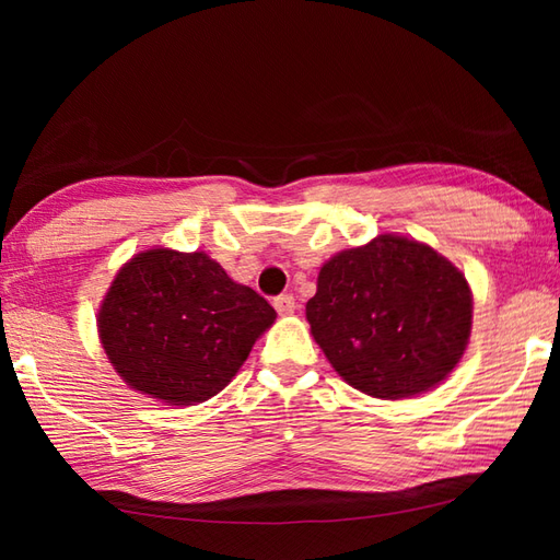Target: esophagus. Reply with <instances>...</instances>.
Segmentation results:
<instances>
[{"instance_id":"obj_1","label":"esophagus","mask_w":560,"mask_h":560,"mask_svg":"<svg viewBox=\"0 0 560 560\" xmlns=\"http://www.w3.org/2000/svg\"><path fill=\"white\" fill-rule=\"evenodd\" d=\"M273 307H277V313L279 315H291L293 311H295V299L293 295H277V299H273Z\"/></svg>"}]
</instances>
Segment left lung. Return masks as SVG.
I'll use <instances>...</instances> for the list:
<instances>
[{"label": "left lung", "mask_w": 560, "mask_h": 560, "mask_svg": "<svg viewBox=\"0 0 560 560\" xmlns=\"http://www.w3.org/2000/svg\"><path fill=\"white\" fill-rule=\"evenodd\" d=\"M305 317L351 387L401 399L443 383L459 363L471 331V291L433 247L377 235L319 269Z\"/></svg>", "instance_id": "obj_1"}]
</instances>
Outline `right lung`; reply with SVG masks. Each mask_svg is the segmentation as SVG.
Wrapping results in <instances>:
<instances>
[{
  "mask_svg": "<svg viewBox=\"0 0 560 560\" xmlns=\"http://www.w3.org/2000/svg\"><path fill=\"white\" fill-rule=\"evenodd\" d=\"M273 307L205 253L147 249L117 271L98 313L105 353L129 387L173 404L231 383Z\"/></svg>",
  "mask_w": 560,
  "mask_h": 560,
  "instance_id": "add662e5",
  "label": "right lung"
}]
</instances>
